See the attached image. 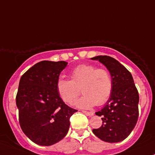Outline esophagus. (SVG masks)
<instances>
[{"label":"esophagus","instance_id":"obj_1","mask_svg":"<svg viewBox=\"0 0 155 155\" xmlns=\"http://www.w3.org/2000/svg\"><path fill=\"white\" fill-rule=\"evenodd\" d=\"M82 112L85 114V115H87V116H93L94 113L92 112H87V111H82Z\"/></svg>","mask_w":155,"mask_h":155}]
</instances>
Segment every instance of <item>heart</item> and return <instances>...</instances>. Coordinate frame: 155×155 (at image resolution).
<instances>
[{"label": "heart", "instance_id": "obj_1", "mask_svg": "<svg viewBox=\"0 0 155 155\" xmlns=\"http://www.w3.org/2000/svg\"><path fill=\"white\" fill-rule=\"evenodd\" d=\"M70 78L71 80L60 78L56 84L59 95L68 104L75 102L80 94V88L84 95L76 102L79 107L89 109L96 104L102 105L110 97L112 80L106 69L82 64L72 70Z\"/></svg>", "mask_w": 155, "mask_h": 155}]
</instances>
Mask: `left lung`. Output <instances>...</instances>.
Returning <instances> with one entry per match:
<instances>
[{
  "label": "left lung",
  "instance_id": "8db88e82",
  "mask_svg": "<svg viewBox=\"0 0 155 155\" xmlns=\"http://www.w3.org/2000/svg\"><path fill=\"white\" fill-rule=\"evenodd\" d=\"M102 63L110 73L112 91L106 106L96 112L103 124L93 129L96 137L107 143H118L134 130L139 116V94L131 73L115 58L107 55L92 58Z\"/></svg>",
  "mask_w": 155,
  "mask_h": 155
}]
</instances>
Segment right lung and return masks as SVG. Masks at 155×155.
<instances>
[{"instance_id": "right-lung-1", "label": "right lung", "mask_w": 155, "mask_h": 155, "mask_svg": "<svg viewBox=\"0 0 155 155\" xmlns=\"http://www.w3.org/2000/svg\"><path fill=\"white\" fill-rule=\"evenodd\" d=\"M66 61H43L21 76L16 106L21 130L34 143L54 145L68 134L70 118L76 109L64 104L58 92L57 81Z\"/></svg>"}]
</instances>
